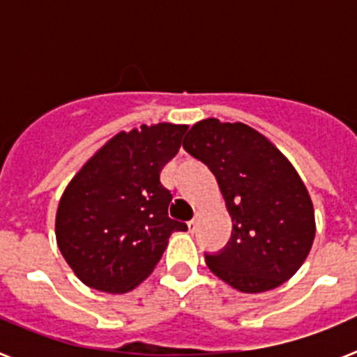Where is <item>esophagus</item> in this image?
I'll list each match as a JSON object with an SVG mask.
<instances>
[{
	"mask_svg": "<svg viewBox=\"0 0 357 357\" xmlns=\"http://www.w3.org/2000/svg\"><path fill=\"white\" fill-rule=\"evenodd\" d=\"M188 229H189V232H197V229H198V220H197V218H193V220H189V222H188Z\"/></svg>",
	"mask_w": 357,
	"mask_h": 357,
	"instance_id": "esophagus-1",
	"label": "esophagus"
}]
</instances>
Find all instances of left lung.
Wrapping results in <instances>:
<instances>
[{"mask_svg":"<svg viewBox=\"0 0 357 357\" xmlns=\"http://www.w3.org/2000/svg\"><path fill=\"white\" fill-rule=\"evenodd\" d=\"M189 155L216 176L232 234L207 254L211 272L245 293L273 289L302 266L314 239V211L289 160L243 123L204 119L185 134Z\"/></svg>","mask_w":357,"mask_h":357,"instance_id":"1","label":"left lung"}]
</instances>
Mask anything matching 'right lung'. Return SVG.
<instances>
[{"label": "right lung", "mask_w": 357, "mask_h": 357, "mask_svg": "<svg viewBox=\"0 0 357 357\" xmlns=\"http://www.w3.org/2000/svg\"><path fill=\"white\" fill-rule=\"evenodd\" d=\"M185 125L159 123L114 135L73 176L56 211V243L89 288L134 289L160 261L168 238L188 225L168 216L173 195L160 172Z\"/></svg>", "instance_id": "right-lung-1"}]
</instances>
